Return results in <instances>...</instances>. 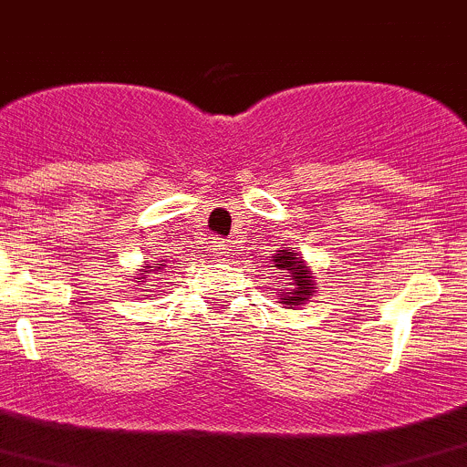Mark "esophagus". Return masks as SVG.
Returning a JSON list of instances; mask_svg holds the SVG:
<instances>
[{
	"label": "esophagus",
	"instance_id": "obj_1",
	"mask_svg": "<svg viewBox=\"0 0 467 467\" xmlns=\"http://www.w3.org/2000/svg\"><path fill=\"white\" fill-rule=\"evenodd\" d=\"M225 251H228V246H225L223 242H216L214 244V253H216V255H223Z\"/></svg>",
	"mask_w": 467,
	"mask_h": 467
}]
</instances>
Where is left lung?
<instances>
[{
	"mask_svg": "<svg viewBox=\"0 0 467 467\" xmlns=\"http://www.w3.org/2000/svg\"><path fill=\"white\" fill-rule=\"evenodd\" d=\"M269 262L275 280L274 287H278V294H275L278 303L294 310L315 296V275H312L310 266L298 257V253H294L292 248H283V251H275Z\"/></svg>",
	"mask_w": 467,
	"mask_h": 467,
	"instance_id": "1",
	"label": "left lung"
}]
</instances>
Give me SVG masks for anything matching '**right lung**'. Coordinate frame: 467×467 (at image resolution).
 <instances>
[{
    "instance_id": "1",
    "label": "right lung",
    "mask_w": 467,
    "mask_h": 467,
    "mask_svg": "<svg viewBox=\"0 0 467 467\" xmlns=\"http://www.w3.org/2000/svg\"><path fill=\"white\" fill-rule=\"evenodd\" d=\"M161 265H157V266H152V265H146L143 266V269H139L137 271V275H132V289H141V285H146V280H148V275L150 274H157V271H164L166 269V260H160ZM157 292H161V289H157ZM157 296V294H155Z\"/></svg>"
}]
</instances>
